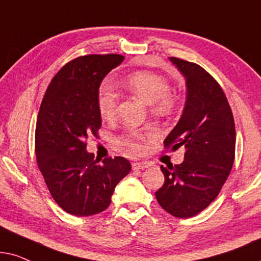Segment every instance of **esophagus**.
I'll list each match as a JSON object with an SVG mask.
<instances>
[{"instance_id":"1","label":"esophagus","mask_w":261,"mask_h":261,"mask_svg":"<svg viewBox=\"0 0 261 261\" xmlns=\"http://www.w3.org/2000/svg\"><path fill=\"white\" fill-rule=\"evenodd\" d=\"M149 165L145 162H134L133 163V169L134 171H138V169H144L148 168Z\"/></svg>"}]
</instances>
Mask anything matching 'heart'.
Segmentation results:
<instances>
[{
    "label": "heart",
    "instance_id": "heart-1",
    "mask_svg": "<svg viewBox=\"0 0 261 261\" xmlns=\"http://www.w3.org/2000/svg\"><path fill=\"white\" fill-rule=\"evenodd\" d=\"M123 85L140 96L147 103H151L152 112L168 114L174 109V96L171 93V86L163 76L148 70H138L128 74L123 80ZM117 95L110 85L100 87L96 96V107L100 117L110 119L116 114ZM151 134L142 128H131L119 138L121 147L133 152H141L144 149L145 141Z\"/></svg>",
    "mask_w": 261,
    "mask_h": 261
}]
</instances>
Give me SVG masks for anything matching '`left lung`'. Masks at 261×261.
<instances>
[{"mask_svg":"<svg viewBox=\"0 0 261 261\" xmlns=\"http://www.w3.org/2000/svg\"><path fill=\"white\" fill-rule=\"evenodd\" d=\"M186 79L181 118L165 140V148L186 149L180 165L161 166L165 184L155 196L174 217L196 216L210 205L228 179L235 159V123L222 87L192 62L171 57Z\"/></svg>","mask_w":261,"mask_h":261,"instance_id":"1","label":"left lung"}]
</instances>
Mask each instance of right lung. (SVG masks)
Wrapping results in <instances>:
<instances>
[{"label": "right lung", "instance_id": "add662e5", "mask_svg": "<svg viewBox=\"0 0 261 261\" xmlns=\"http://www.w3.org/2000/svg\"><path fill=\"white\" fill-rule=\"evenodd\" d=\"M124 61L120 55L80 56L54 76L36 125V158L52 198L75 216L106 210L117 184L131 171L125 158L100 165L87 152V138L98 137L101 117L96 96L102 79Z\"/></svg>", "mask_w": 261, "mask_h": 261}]
</instances>
